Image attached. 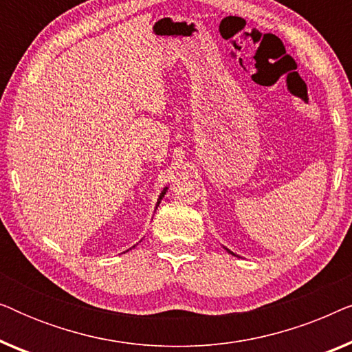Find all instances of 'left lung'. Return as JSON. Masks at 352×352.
Listing matches in <instances>:
<instances>
[{"instance_id":"1","label":"left lung","mask_w":352,"mask_h":352,"mask_svg":"<svg viewBox=\"0 0 352 352\" xmlns=\"http://www.w3.org/2000/svg\"><path fill=\"white\" fill-rule=\"evenodd\" d=\"M228 252H229V250H228ZM229 253H232V252H229ZM234 254V253H232Z\"/></svg>"}]
</instances>
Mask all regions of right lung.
Wrapping results in <instances>:
<instances>
[{"instance_id":"right-lung-1","label":"right lung","mask_w":352,"mask_h":352,"mask_svg":"<svg viewBox=\"0 0 352 352\" xmlns=\"http://www.w3.org/2000/svg\"><path fill=\"white\" fill-rule=\"evenodd\" d=\"M166 189H168V187H165V189H163V192H162V194H160V199H158V204H160V200L163 199V195L166 194ZM158 204H157V205H158Z\"/></svg>"}]
</instances>
